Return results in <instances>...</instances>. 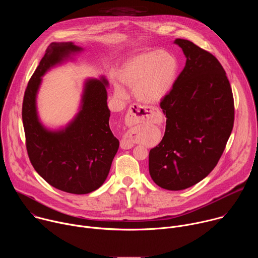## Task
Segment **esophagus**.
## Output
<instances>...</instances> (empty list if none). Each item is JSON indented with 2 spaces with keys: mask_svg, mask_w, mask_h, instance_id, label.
<instances>
[{
  "mask_svg": "<svg viewBox=\"0 0 258 258\" xmlns=\"http://www.w3.org/2000/svg\"><path fill=\"white\" fill-rule=\"evenodd\" d=\"M154 117V112L150 108L142 107L141 105L134 104L128 109V112L125 116V123L128 126L137 125L144 123L145 121L151 120ZM120 147L122 149H131L134 147V142L132 140V135L126 134L123 136L122 140L120 141Z\"/></svg>",
  "mask_w": 258,
  "mask_h": 258,
  "instance_id": "esophagus-1",
  "label": "esophagus"
}]
</instances>
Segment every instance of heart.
<instances>
[{
    "label": "heart",
    "mask_w": 258,
    "mask_h": 258,
    "mask_svg": "<svg viewBox=\"0 0 258 258\" xmlns=\"http://www.w3.org/2000/svg\"><path fill=\"white\" fill-rule=\"evenodd\" d=\"M178 71L176 58L164 51H151L140 54L125 63L120 81L135 89L136 97L146 103H157L171 91ZM115 94L123 99L125 90L115 87Z\"/></svg>",
    "instance_id": "heart-1"
}]
</instances>
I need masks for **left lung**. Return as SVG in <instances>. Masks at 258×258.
Wrapping results in <instances>:
<instances>
[{
	"label": "left lung",
	"instance_id": "8db88e82",
	"mask_svg": "<svg viewBox=\"0 0 258 258\" xmlns=\"http://www.w3.org/2000/svg\"><path fill=\"white\" fill-rule=\"evenodd\" d=\"M187 60L160 102L166 116L164 137L150 150L149 172L156 185L179 191L206 177L231 136L235 109L226 71L209 52L176 39Z\"/></svg>",
	"mask_w": 258,
	"mask_h": 258
}]
</instances>
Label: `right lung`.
Wrapping results in <instances>:
<instances>
[{
  "mask_svg": "<svg viewBox=\"0 0 258 258\" xmlns=\"http://www.w3.org/2000/svg\"><path fill=\"white\" fill-rule=\"evenodd\" d=\"M82 51L71 42L52 43L28 82L22 104L26 149L33 168L54 188L77 195L103 185L119 147L109 126L108 82L103 77L87 80L79 113L57 131L40 121L36 95L49 69Z\"/></svg>",
  "mask_w": 258,
  "mask_h": 258,
  "instance_id": "obj_1",
  "label": "right lung"
}]
</instances>
